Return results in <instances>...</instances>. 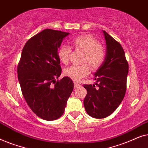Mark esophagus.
<instances>
[{
	"label": "esophagus",
	"instance_id": "34e87169",
	"mask_svg": "<svg viewBox=\"0 0 148 148\" xmlns=\"http://www.w3.org/2000/svg\"><path fill=\"white\" fill-rule=\"evenodd\" d=\"M80 86H81V85L79 84H78V83H76V82H74V88H77Z\"/></svg>",
	"mask_w": 148,
	"mask_h": 148
}]
</instances>
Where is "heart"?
<instances>
[{"instance_id":"heart-1","label":"heart","mask_w":148,"mask_h":148,"mask_svg":"<svg viewBox=\"0 0 148 148\" xmlns=\"http://www.w3.org/2000/svg\"><path fill=\"white\" fill-rule=\"evenodd\" d=\"M75 49L84 52L82 62L79 65H72L65 69L64 75L73 81L78 82L90 74V67L96 70L102 65L106 58V49L99 43L96 38L90 35H82L75 38L71 41ZM71 49L67 46H60L58 50L59 60L64 64H68Z\"/></svg>"}]
</instances>
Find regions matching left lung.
I'll return each mask as SVG.
<instances>
[{"mask_svg": "<svg viewBox=\"0 0 148 148\" xmlns=\"http://www.w3.org/2000/svg\"><path fill=\"white\" fill-rule=\"evenodd\" d=\"M106 58L94 74L95 84L84 85L87 90L84 104L87 113L96 119L110 115L124 98L129 72L128 62L119 42L103 31Z\"/></svg>", "mask_w": 148, "mask_h": 148, "instance_id": "obj_1", "label": "left lung"}]
</instances>
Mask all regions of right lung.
Listing matches in <instances>:
<instances>
[{
    "instance_id": "right-lung-1",
    "label": "right lung",
    "mask_w": 148,
    "mask_h": 148,
    "mask_svg": "<svg viewBox=\"0 0 148 148\" xmlns=\"http://www.w3.org/2000/svg\"><path fill=\"white\" fill-rule=\"evenodd\" d=\"M69 34L44 29L26 42L18 64V80L24 98L44 120L54 121L63 114L73 90V82L68 77L56 80L62 71L58 50Z\"/></svg>"
}]
</instances>
